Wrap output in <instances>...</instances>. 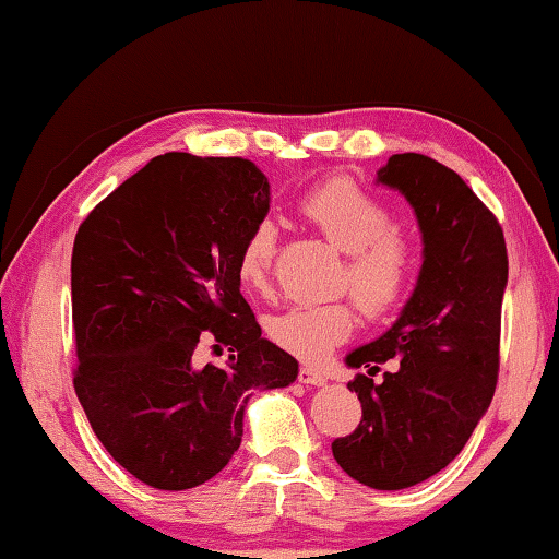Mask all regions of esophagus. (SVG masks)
Returning a JSON list of instances; mask_svg holds the SVG:
<instances>
[{
  "label": "esophagus",
  "instance_id": "1",
  "mask_svg": "<svg viewBox=\"0 0 559 559\" xmlns=\"http://www.w3.org/2000/svg\"><path fill=\"white\" fill-rule=\"evenodd\" d=\"M298 380H300L302 384H310V386H320V384L328 382L325 374L313 370V367H300V370H298Z\"/></svg>",
  "mask_w": 559,
  "mask_h": 559
}]
</instances>
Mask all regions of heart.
<instances>
[{
	"label": "heart",
	"instance_id": "1",
	"mask_svg": "<svg viewBox=\"0 0 559 559\" xmlns=\"http://www.w3.org/2000/svg\"><path fill=\"white\" fill-rule=\"evenodd\" d=\"M300 212L325 239L347 253L343 286L353 290L367 316L380 318L402 302L416 271L409 236L394 226L382 200L347 177L316 185L302 194ZM278 229L261 219L236 251V278L251 293H266L276 261ZM357 313L347 300L302 302L266 320L273 345L306 362H320L355 333Z\"/></svg>",
	"mask_w": 559,
	"mask_h": 559
}]
</instances>
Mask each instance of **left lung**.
<instances>
[{
  "label": "left lung",
  "instance_id": "left-lung-1",
  "mask_svg": "<svg viewBox=\"0 0 559 559\" xmlns=\"http://www.w3.org/2000/svg\"><path fill=\"white\" fill-rule=\"evenodd\" d=\"M377 179L414 206L424 263L400 320L347 355L367 367L347 384L362 419L333 441V456L359 484L400 490L447 468L493 400L508 251L496 214L437 159L392 155ZM386 358L397 370L374 383Z\"/></svg>",
  "mask_w": 559,
  "mask_h": 559
}]
</instances>
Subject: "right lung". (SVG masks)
<instances>
[{"label": "right lung", "instance_id": "1", "mask_svg": "<svg viewBox=\"0 0 559 559\" xmlns=\"http://www.w3.org/2000/svg\"><path fill=\"white\" fill-rule=\"evenodd\" d=\"M269 200L249 159L167 153L79 226L73 386L98 441L145 486L214 478L239 449L251 392L298 377L296 359L261 337L236 278V251ZM204 338L230 349L224 368L195 362Z\"/></svg>", "mask_w": 559, "mask_h": 559}]
</instances>
